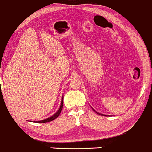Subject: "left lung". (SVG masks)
Wrapping results in <instances>:
<instances>
[{"mask_svg":"<svg viewBox=\"0 0 152 152\" xmlns=\"http://www.w3.org/2000/svg\"><path fill=\"white\" fill-rule=\"evenodd\" d=\"M93 110H94V109H93ZM94 111H95V110H94ZM95 113H96V114H101V115H102V116H107V115H105V114H102L99 113H97V112H96V111H95Z\"/></svg>","mask_w":152,"mask_h":152,"instance_id":"obj_1","label":"left lung"}]
</instances>
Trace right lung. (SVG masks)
Here are the masks:
<instances>
[{"label":"right lung","mask_w":152,"mask_h":152,"mask_svg":"<svg viewBox=\"0 0 152 152\" xmlns=\"http://www.w3.org/2000/svg\"><path fill=\"white\" fill-rule=\"evenodd\" d=\"M63 96L62 98H61V105L60 106V108L58 110V112H56V113H55L53 115L50 116V117L46 118V119H44V120H41V121H33L34 123H39V124H43V123H47V122H50V121H53L54 119H56V118H58L59 115H60V114L61 113V110H62V107H63Z\"/></svg>","instance_id":"add662e5"}]
</instances>
